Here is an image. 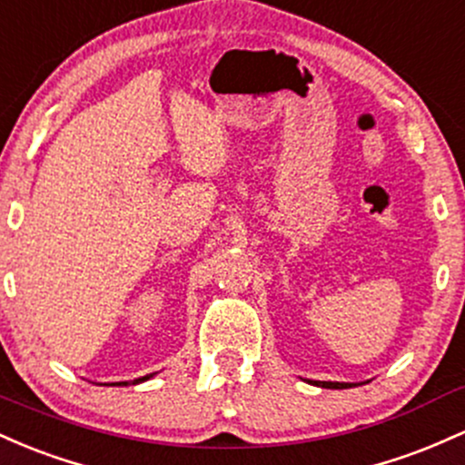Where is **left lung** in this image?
I'll return each instance as SVG.
<instances>
[{
    "label": "left lung",
    "mask_w": 465,
    "mask_h": 465,
    "mask_svg": "<svg viewBox=\"0 0 465 465\" xmlns=\"http://www.w3.org/2000/svg\"><path fill=\"white\" fill-rule=\"evenodd\" d=\"M310 384H314V387H322V389H351V387H356L353 382H321V380H310Z\"/></svg>",
    "instance_id": "8db88e82"
}]
</instances>
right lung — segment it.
<instances>
[{
	"instance_id": "obj_1",
	"label": "right lung",
	"mask_w": 465,
	"mask_h": 465,
	"mask_svg": "<svg viewBox=\"0 0 465 465\" xmlns=\"http://www.w3.org/2000/svg\"><path fill=\"white\" fill-rule=\"evenodd\" d=\"M155 373H149V375H143V378H138V380H134L132 384H140V382H144V380H149V378H153ZM114 384H118V387H127L129 382H114Z\"/></svg>"
}]
</instances>
